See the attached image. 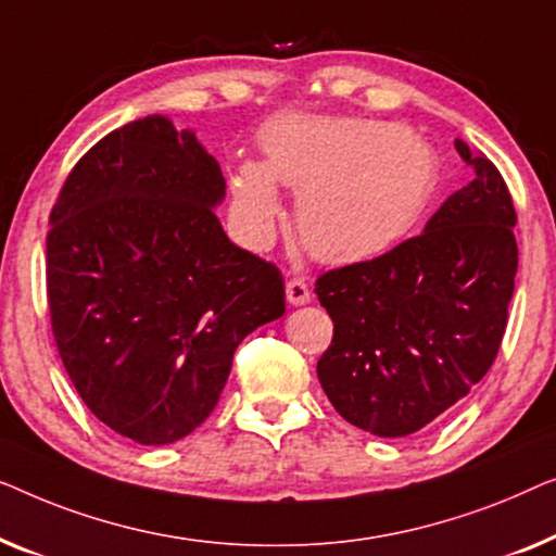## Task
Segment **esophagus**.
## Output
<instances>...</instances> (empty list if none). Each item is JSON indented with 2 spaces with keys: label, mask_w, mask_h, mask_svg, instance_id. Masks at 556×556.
I'll return each mask as SVG.
<instances>
[{
  "label": "esophagus",
  "mask_w": 556,
  "mask_h": 556,
  "mask_svg": "<svg viewBox=\"0 0 556 556\" xmlns=\"http://www.w3.org/2000/svg\"><path fill=\"white\" fill-rule=\"evenodd\" d=\"M287 302L292 307H302L309 302V287L304 279H289L287 281Z\"/></svg>",
  "instance_id": "esophagus-1"
}]
</instances>
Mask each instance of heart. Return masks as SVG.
I'll return each instance as SVG.
<instances>
[{
    "mask_svg": "<svg viewBox=\"0 0 556 556\" xmlns=\"http://www.w3.org/2000/svg\"><path fill=\"white\" fill-rule=\"evenodd\" d=\"M262 161L231 174L233 216L254 247L281 218L277 181L292 189L296 229L317 260L355 264L397 244L435 189L433 151L395 123L289 115L262 138Z\"/></svg>",
    "mask_w": 556,
    "mask_h": 556,
    "instance_id": "heart-1",
    "label": "heart"
}]
</instances>
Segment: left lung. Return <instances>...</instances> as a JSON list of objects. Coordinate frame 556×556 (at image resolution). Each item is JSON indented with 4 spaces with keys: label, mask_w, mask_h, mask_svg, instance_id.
Here are the masks:
<instances>
[{
    "label": "left lung",
    "mask_w": 556,
    "mask_h": 556,
    "mask_svg": "<svg viewBox=\"0 0 556 556\" xmlns=\"http://www.w3.org/2000/svg\"><path fill=\"white\" fill-rule=\"evenodd\" d=\"M476 176L424 233L332 269L315 294L334 323L317 378L348 424L403 438L441 418L489 372L514 294L516 211L502 174L456 138Z\"/></svg>",
    "instance_id": "1"
}]
</instances>
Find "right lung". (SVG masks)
Instances as JSON below:
<instances>
[{"instance_id":"right-lung-1","label":"right lung","mask_w":556,"mask_h":556,"mask_svg":"<svg viewBox=\"0 0 556 556\" xmlns=\"http://www.w3.org/2000/svg\"><path fill=\"white\" fill-rule=\"evenodd\" d=\"M218 161L148 115L70 170L47 233V304L62 365L92 416L166 445L216 408L239 342L285 315L275 264L216 218Z\"/></svg>"}]
</instances>
